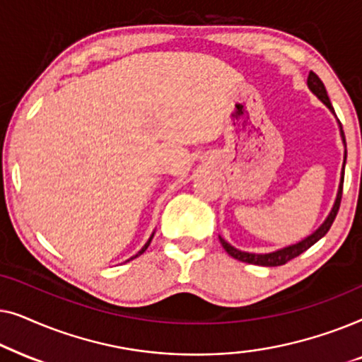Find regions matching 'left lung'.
<instances>
[{"mask_svg": "<svg viewBox=\"0 0 362 362\" xmlns=\"http://www.w3.org/2000/svg\"><path fill=\"white\" fill-rule=\"evenodd\" d=\"M308 87L311 88V92L315 93L316 97L320 98L321 102L325 103L326 107L329 108V110H334L333 105H331L329 102V97H328V92H326L325 88V83L321 82V78L316 76L315 72H310L308 74ZM341 136H343V141L346 145V140H344V132H343V127H341ZM346 155H348V151H344V165H346ZM343 182H344V168H343V176H341V185H339V191H338V196H336V202L333 206V209H331L328 219L323 222V226L320 227L318 230L313 232L310 237H306L305 240L298 242V244L295 245H290V247H285V249L281 250H276V252H272V254H249V252H240L232 247L230 244H227V242L219 237L222 247H224L227 254L230 257H234V259L240 260V262H245V264H252V265H262V267H279V265H285L286 262H290L291 259H295V257H298L303 254L305 250H308L311 245H315L316 242H318L321 237H325L328 234L329 227L333 226V222L336 219V216H338V211H339V204H341V197H343Z\"/></svg>", "mask_w": 362, "mask_h": 362, "instance_id": "obj_1", "label": "left lung"}]
</instances>
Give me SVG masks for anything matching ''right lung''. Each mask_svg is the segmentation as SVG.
I'll return each mask as SVG.
<instances>
[{
    "label": "right lung",
    "instance_id": "right-lung-1",
    "mask_svg": "<svg viewBox=\"0 0 362 362\" xmlns=\"http://www.w3.org/2000/svg\"><path fill=\"white\" fill-rule=\"evenodd\" d=\"M151 239H153V235L150 237V240H148V242H146V244H145V247H143V249H141L140 252H138V254H136L135 257H138V255H141V254H143V252H145V250L148 249V245H150V242H151ZM135 257H132V259H135ZM132 259H130V260H132Z\"/></svg>",
    "mask_w": 362,
    "mask_h": 362
}]
</instances>
